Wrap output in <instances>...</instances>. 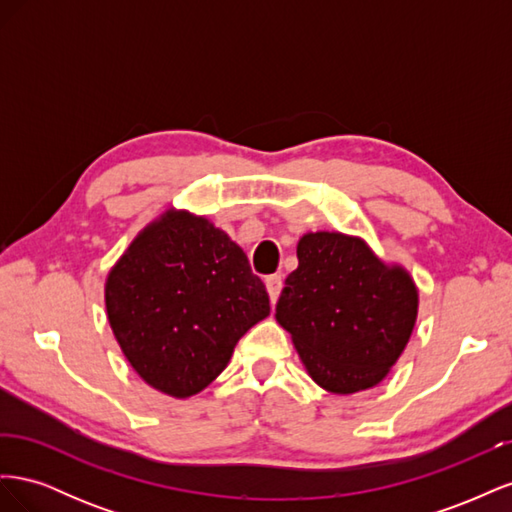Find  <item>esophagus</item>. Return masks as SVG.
Segmentation results:
<instances>
[{
	"instance_id": "34e87169",
	"label": "esophagus",
	"mask_w": 512,
	"mask_h": 512,
	"mask_svg": "<svg viewBox=\"0 0 512 512\" xmlns=\"http://www.w3.org/2000/svg\"><path fill=\"white\" fill-rule=\"evenodd\" d=\"M265 286H267V292H269L271 301L275 303L277 299H280V292H282V286H284L282 275H269L267 280H265Z\"/></svg>"
}]
</instances>
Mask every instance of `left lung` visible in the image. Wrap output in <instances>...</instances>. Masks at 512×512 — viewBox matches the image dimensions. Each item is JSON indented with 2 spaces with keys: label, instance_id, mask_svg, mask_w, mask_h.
Returning <instances> with one entry per match:
<instances>
[{
  "label": "left lung",
  "instance_id": "8db88e82",
  "mask_svg": "<svg viewBox=\"0 0 512 512\" xmlns=\"http://www.w3.org/2000/svg\"><path fill=\"white\" fill-rule=\"evenodd\" d=\"M286 277L277 322L309 376L337 395L376 386L404 352L416 320L410 275L384 267L361 239L309 232Z\"/></svg>",
  "mask_w": 512,
  "mask_h": 512
}]
</instances>
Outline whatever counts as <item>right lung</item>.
Masks as SVG:
<instances>
[{"mask_svg": "<svg viewBox=\"0 0 512 512\" xmlns=\"http://www.w3.org/2000/svg\"><path fill=\"white\" fill-rule=\"evenodd\" d=\"M269 309L241 247L188 213L151 224L106 282V312L123 354L147 384L173 397L196 395L218 378Z\"/></svg>", "mask_w": 512, "mask_h": 512, "instance_id": "obj_1", "label": "right lung"}]
</instances>
